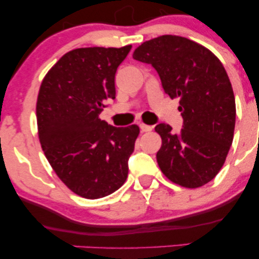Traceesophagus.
I'll use <instances>...</instances> for the list:
<instances>
[{
  "instance_id": "34e87169",
  "label": "esophagus",
  "mask_w": 259,
  "mask_h": 259,
  "mask_svg": "<svg viewBox=\"0 0 259 259\" xmlns=\"http://www.w3.org/2000/svg\"><path fill=\"white\" fill-rule=\"evenodd\" d=\"M140 129H141L142 133H148V132H151V130H152V126L146 125V124L141 123V124H140Z\"/></svg>"
}]
</instances>
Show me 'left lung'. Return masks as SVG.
<instances>
[{
    "label": "left lung",
    "instance_id": "obj_1",
    "mask_svg": "<svg viewBox=\"0 0 259 259\" xmlns=\"http://www.w3.org/2000/svg\"><path fill=\"white\" fill-rule=\"evenodd\" d=\"M133 58L151 64L164 92L179 97L183 129L174 134L160 123L157 162L173 183L189 189L214 179L233 144L236 107L230 80L222 62L195 41L162 35L140 45Z\"/></svg>",
    "mask_w": 259,
    "mask_h": 259
}]
</instances>
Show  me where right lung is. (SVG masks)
<instances>
[{
  "mask_svg": "<svg viewBox=\"0 0 259 259\" xmlns=\"http://www.w3.org/2000/svg\"><path fill=\"white\" fill-rule=\"evenodd\" d=\"M130 50L132 45L67 52L38 91L37 129L45 156L59 179L89 200L113 194L127 178L139 126H113L99 115L106 101L115 99V72Z\"/></svg>",
  "mask_w": 259,
  "mask_h": 259,
  "instance_id": "right-lung-1",
  "label": "right lung"
}]
</instances>
